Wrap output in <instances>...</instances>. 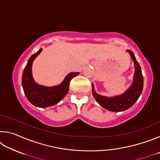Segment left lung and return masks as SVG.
Wrapping results in <instances>:
<instances>
[{
  "instance_id": "8db88e82",
  "label": "left lung",
  "mask_w": 160,
  "mask_h": 160,
  "mask_svg": "<svg viewBox=\"0 0 160 160\" xmlns=\"http://www.w3.org/2000/svg\"><path fill=\"white\" fill-rule=\"evenodd\" d=\"M128 52L132 61L134 63L135 72L133 75V80L131 85L125 92L120 95L113 97H105L97 94L94 90V84L92 87V95L98 104L103 108L111 112H123L131 108L137 101L143 89V76L142 70L138 62L136 61L134 53L131 50H126Z\"/></svg>"
}]
</instances>
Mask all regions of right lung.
<instances>
[{"instance_id":"1","label":"right lung","mask_w":160,"mask_h":160,"mask_svg":"<svg viewBox=\"0 0 160 160\" xmlns=\"http://www.w3.org/2000/svg\"><path fill=\"white\" fill-rule=\"evenodd\" d=\"M42 48L33 54L28 61L22 77V85L24 92L29 102L34 106L45 108L53 106L66 95L69 90L70 82L79 72H70L60 85L46 87L35 82L32 72V63L34 59L42 52Z\"/></svg>"}]
</instances>
